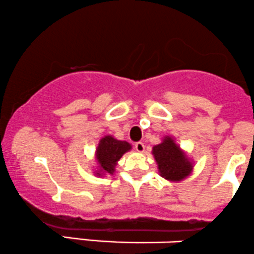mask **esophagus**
I'll return each mask as SVG.
<instances>
[{"mask_svg":"<svg viewBox=\"0 0 254 254\" xmlns=\"http://www.w3.org/2000/svg\"><path fill=\"white\" fill-rule=\"evenodd\" d=\"M135 150L138 151V152H144V151H145V145H144V142H141V141L135 142Z\"/></svg>","mask_w":254,"mask_h":254,"instance_id":"esophagus-1","label":"esophagus"}]
</instances>
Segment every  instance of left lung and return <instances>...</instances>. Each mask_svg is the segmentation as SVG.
I'll use <instances>...</instances> for the list:
<instances>
[{"instance_id": "1", "label": "left lung", "mask_w": 254, "mask_h": 254, "mask_svg": "<svg viewBox=\"0 0 254 254\" xmlns=\"http://www.w3.org/2000/svg\"><path fill=\"white\" fill-rule=\"evenodd\" d=\"M152 153L158 164L160 176L165 180L178 182L191 174V160L170 136H166L162 144L154 146Z\"/></svg>"}]
</instances>
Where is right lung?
<instances>
[{"mask_svg":"<svg viewBox=\"0 0 254 254\" xmlns=\"http://www.w3.org/2000/svg\"><path fill=\"white\" fill-rule=\"evenodd\" d=\"M130 148L132 146L127 141L116 140L110 135L101 139L96 148V159L100 165V171H96V175L100 176V172L110 175L114 174L116 164Z\"/></svg>","mask_w":254,"mask_h":254,"instance_id":"1","label":"right lung"}]
</instances>
